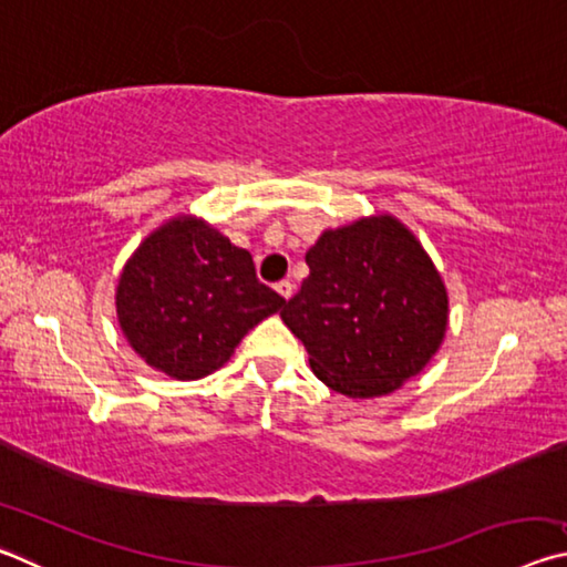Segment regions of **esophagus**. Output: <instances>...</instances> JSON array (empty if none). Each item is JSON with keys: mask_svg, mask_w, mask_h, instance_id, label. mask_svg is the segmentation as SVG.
Masks as SVG:
<instances>
[{"mask_svg": "<svg viewBox=\"0 0 567 567\" xmlns=\"http://www.w3.org/2000/svg\"><path fill=\"white\" fill-rule=\"evenodd\" d=\"M275 290H277V295L282 297V300H290V297L295 295V285L290 280H282V282L275 285Z\"/></svg>", "mask_w": 567, "mask_h": 567, "instance_id": "34e87169", "label": "esophagus"}]
</instances>
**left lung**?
Segmentation results:
<instances>
[{"label": "left lung", "instance_id": "8db88e82", "mask_svg": "<svg viewBox=\"0 0 567 567\" xmlns=\"http://www.w3.org/2000/svg\"><path fill=\"white\" fill-rule=\"evenodd\" d=\"M280 312L318 380L352 400L400 390L447 332V287L408 225L382 213L322 229Z\"/></svg>", "mask_w": 567, "mask_h": 567}]
</instances>
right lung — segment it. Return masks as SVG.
Returning a JSON list of instances; mask_svg holds the SVG:
<instances>
[{"instance_id":"add662e5","label":"right lung","mask_w":567,"mask_h":567,"mask_svg":"<svg viewBox=\"0 0 567 567\" xmlns=\"http://www.w3.org/2000/svg\"><path fill=\"white\" fill-rule=\"evenodd\" d=\"M114 305L130 348L152 370L189 382L223 368L285 300L257 280L247 249L203 217L175 215L124 262Z\"/></svg>"}]
</instances>
